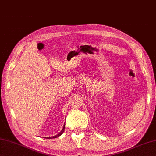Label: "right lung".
Returning <instances> with one entry per match:
<instances>
[{"label":"right lung","instance_id":"right-lung-1","mask_svg":"<svg viewBox=\"0 0 156 156\" xmlns=\"http://www.w3.org/2000/svg\"><path fill=\"white\" fill-rule=\"evenodd\" d=\"M64 128H65V127H64H64H63V129H62V130L61 131V132L59 133H58V135H55V136H53V137H45V138H47V139H52V138H56V137H59V136H60V135L64 133Z\"/></svg>","mask_w":156,"mask_h":156}]
</instances>
